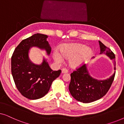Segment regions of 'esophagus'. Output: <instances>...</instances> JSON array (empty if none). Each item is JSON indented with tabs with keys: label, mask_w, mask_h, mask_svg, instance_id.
<instances>
[{
	"label": "esophagus",
	"mask_w": 124,
	"mask_h": 124,
	"mask_svg": "<svg viewBox=\"0 0 124 124\" xmlns=\"http://www.w3.org/2000/svg\"><path fill=\"white\" fill-rule=\"evenodd\" d=\"M68 72V70L67 69H65V68L62 69V73H67Z\"/></svg>",
	"instance_id": "34e87169"
}]
</instances>
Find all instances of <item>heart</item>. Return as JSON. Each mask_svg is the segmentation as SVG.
<instances>
[{
    "mask_svg": "<svg viewBox=\"0 0 124 124\" xmlns=\"http://www.w3.org/2000/svg\"><path fill=\"white\" fill-rule=\"evenodd\" d=\"M61 52L55 49L52 53L54 60L57 63H62L64 57L69 59V64L72 67L82 65L89 60L93 55V50L86 46L80 43L64 44L61 47Z\"/></svg>",
    "mask_w": 124,
    "mask_h": 124,
    "instance_id": "b5f03b06",
    "label": "heart"
}]
</instances>
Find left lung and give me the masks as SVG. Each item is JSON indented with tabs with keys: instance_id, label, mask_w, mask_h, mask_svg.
Wrapping results in <instances>:
<instances>
[{
	"instance_id": "left-lung-1",
	"label": "left lung",
	"mask_w": 124,
	"mask_h": 124,
	"mask_svg": "<svg viewBox=\"0 0 124 124\" xmlns=\"http://www.w3.org/2000/svg\"><path fill=\"white\" fill-rule=\"evenodd\" d=\"M101 52L106 54L114 62V69L116 70L115 55L112 51L99 41ZM115 72L106 79H98L90 75L87 65L84 64L70 74L71 80L69 85L70 94L78 101L88 103L101 99L107 94L114 79Z\"/></svg>"
}]
</instances>
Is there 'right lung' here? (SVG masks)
Here are the masks:
<instances>
[{
	"label": "right lung",
	"instance_id": "add662e5",
	"mask_svg": "<svg viewBox=\"0 0 124 124\" xmlns=\"http://www.w3.org/2000/svg\"><path fill=\"white\" fill-rule=\"evenodd\" d=\"M48 36L35 34L22 40L15 48L11 58V72L18 90L25 98L31 100L40 99L48 93L52 82L60 76L61 70H52L44 57L40 64L33 63L29 51L35 47L45 50L47 55L51 51Z\"/></svg>",
	"mask_w": 124,
	"mask_h": 124
}]
</instances>
